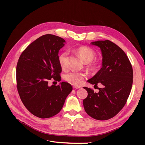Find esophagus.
<instances>
[{"instance_id": "1", "label": "esophagus", "mask_w": 145, "mask_h": 145, "mask_svg": "<svg viewBox=\"0 0 145 145\" xmlns=\"http://www.w3.org/2000/svg\"><path fill=\"white\" fill-rule=\"evenodd\" d=\"M73 89H78V88H80V86H74L73 87Z\"/></svg>"}]
</instances>
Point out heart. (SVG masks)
Instances as JSON below:
<instances>
[{"label":"heart","mask_w":145,"mask_h":145,"mask_svg":"<svg viewBox=\"0 0 145 145\" xmlns=\"http://www.w3.org/2000/svg\"><path fill=\"white\" fill-rule=\"evenodd\" d=\"M75 52L85 63H86V67L88 69L93 70L96 68V63L93 61V59L95 57V52L92 48L87 46H82L75 48ZM68 57V52L67 51L63 52L59 56V63L62 68H67ZM86 73L82 72H70L65 74L63 78L70 84L78 86L82 84V81L86 78Z\"/></svg>","instance_id":"heart-1"}]
</instances>
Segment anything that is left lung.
Wrapping results in <instances>:
<instances>
[{
  "instance_id": "obj_1",
  "label": "left lung",
  "mask_w": 145,
  "mask_h": 145,
  "mask_svg": "<svg viewBox=\"0 0 145 145\" xmlns=\"http://www.w3.org/2000/svg\"><path fill=\"white\" fill-rule=\"evenodd\" d=\"M102 52V67L88 80L91 84H102L99 91L84 87L88 97L83 100L85 111L93 118L107 120L118 113L125 105L133 82V70L126 54L109 40L93 41Z\"/></svg>"
}]
</instances>
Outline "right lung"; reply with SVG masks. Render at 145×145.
<instances>
[{
	"instance_id": "obj_1",
	"label": "right lung",
	"mask_w": 145,
	"mask_h": 145,
	"mask_svg": "<svg viewBox=\"0 0 145 145\" xmlns=\"http://www.w3.org/2000/svg\"><path fill=\"white\" fill-rule=\"evenodd\" d=\"M66 41L45 34L31 43L20 56L16 66L17 89L24 105L34 116L48 118L57 114L72 91L68 82L49 86L53 78L60 81L58 54Z\"/></svg>"
}]
</instances>
